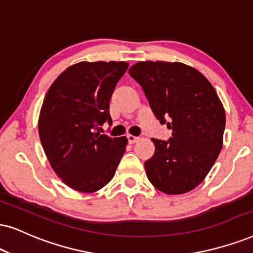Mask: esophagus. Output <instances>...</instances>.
<instances>
[{
  "mask_svg": "<svg viewBox=\"0 0 253 253\" xmlns=\"http://www.w3.org/2000/svg\"><path fill=\"white\" fill-rule=\"evenodd\" d=\"M127 140H128V143H130V145H133V143H135L137 140H139V137L137 136H134V135H127Z\"/></svg>",
  "mask_w": 253,
  "mask_h": 253,
  "instance_id": "esophagus-1",
  "label": "esophagus"
}]
</instances>
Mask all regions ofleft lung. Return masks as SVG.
Here are the masks:
<instances>
[{
    "mask_svg": "<svg viewBox=\"0 0 253 253\" xmlns=\"http://www.w3.org/2000/svg\"><path fill=\"white\" fill-rule=\"evenodd\" d=\"M128 72L158 120L172 129L168 141L152 139L155 153L145 162L147 177L168 195L193 190L223 147L225 111L216 89L200 71L178 62H139Z\"/></svg>",
    "mask_w": 253,
    "mask_h": 253,
    "instance_id": "left-lung-1",
    "label": "left lung"
}]
</instances>
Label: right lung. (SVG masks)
I'll use <instances>...</instances> for the list:
<instances>
[{"instance_id": "obj_1", "label": "right lung", "mask_w": 253, "mask_h": 253, "mask_svg": "<svg viewBox=\"0 0 253 253\" xmlns=\"http://www.w3.org/2000/svg\"><path fill=\"white\" fill-rule=\"evenodd\" d=\"M126 62H81L63 71L47 89L38 133L51 167L64 183L94 193L116 174L127 139L95 132L112 123L110 100Z\"/></svg>"}]
</instances>
